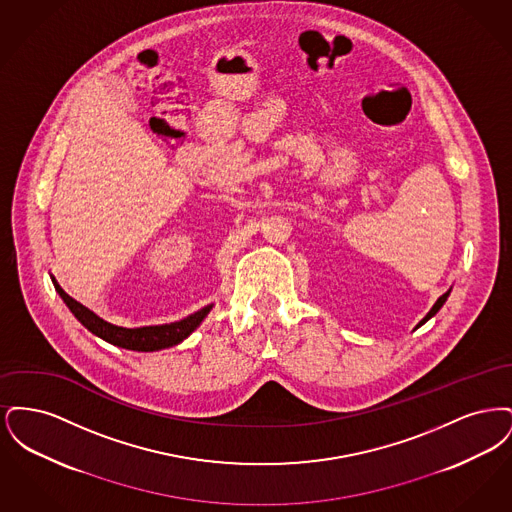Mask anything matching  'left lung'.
Instances as JSON below:
<instances>
[{"label":"left lung","instance_id":"left-lung-1","mask_svg":"<svg viewBox=\"0 0 512 512\" xmlns=\"http://www.w3.org/2000/svg\"><path fill=\"white\" fill-rule=\"evenodd\" d=\"M447 297H449V292L443 293V295H441V297H439L438 301H436V303H434V307H432V309H430V313H428V315H426V317H424V318H422V320H420V324H424V322H426V320H430V318L434 317V315H436V313H438L439 309H441V307H443V303H445V301H447ZM420 324H418V326H420Z\"/></svg>","mask_w":512,"mask_h":512}]
</instances>
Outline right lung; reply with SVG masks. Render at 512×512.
<instances>
[{
	"label": "right lung",
	"instance_id": "obj_1",
	"mask_svg": "<svg viewBox=\"0 0 512 512\" xmlns=\"http://www.w3.org/2000/svg\"><path fill=\"white\" fill-rule=\"evenodd\" d=\"M53 284H55V290L61 295V299L65 301V305L71 309V313L78 318V322L82 326H86L92 334H96L101 340L109 341L117 347L132 349V351H159L165 347L178 345L180 341L186 340L194 332L195 328L201 324V320L207 317L209 311L213 309V305H207L194 315L182 318L178 322H171V324L122 328V326H115L111 322H105L103 318L96 317L84 305L74 301L71 295L63 292L55 280H53Z\"/></svg>",
	"mask_w": 512,
	"mask_h": 512
}]
</instances>
